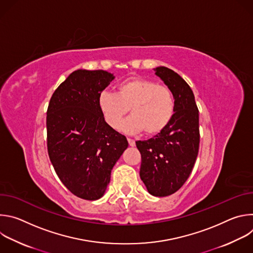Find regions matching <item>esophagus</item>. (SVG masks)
I'll return each mask as SVG.
<instances>
[{
	"label": "esophagus",
	"mask_w": 253,
	"mask_h": 253,
	"mask_svg": "<svg viewBox=\"0 0 253 253\" xmlns=\"http://www.w3.org/2000/svg\"><path fill=\"white\" fill-rule=\"evenodd\" d=\"M127 140H128V143H129V145H130V146H132V147H134V146H135V141H134L133 139L128 138Z\"/></svg>",
	"instance_id": "34e87169"
}]
</instances>
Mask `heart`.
Returning <instances> with one entry per match:
<instances>
[{
	"label": "heart",
	"mask_w": 253,
	"mask_h": 253,
	"mask_svg": "<svg viewBox=\"0 0 253 253\" xmlns=\"http://www.w3.org/2000/svg\"><path fill=\"white\" fill-rule=\"evenodd\" d=\"M98 107L106 123L113 129L119 128L130 109L132 116L122 124L121 130L127 133L144 130L147 135H156L171 122L175 102L166 86L148 79L130 78L118 84L116 94L101 92Z\"/></svg>",
	"instance_id": "obj_1"
}]
</instances>
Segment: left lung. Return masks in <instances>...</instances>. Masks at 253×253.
<instances>
[{"mask_svg": "<svg viewBox=\"0 0 253 253\" xmlns=\"http://www.w3.org/2000/svg\"><path fill=\"white\" fill-rule=\"evenodd\" d=\"M154 71L173 94L175 113L162 132L136 141V146L141 153V180L151 195L164 197L181 188L192 171L199 149V112L181 76L162 66Z\"/></svg>", "mask_w": 253, "mask_h": 253, "instance_id": "obj_1", "label": "left lung"}]
</instances>
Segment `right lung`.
<instances>
[{"label":"right lung","mask_w":253,"mask_h":253,"mask_svg":"<svg viewBox=\"0 0 253 253\" xmlns=\"http://www.w3.org/2000/svg\"><path fill=\"white\" fill-rule=\"evenodd\" d=\"M103 70H77L53 93L47 110V146L62 183L79 198H101L111 170L128 147L126 137L106 123L99 94L112 82Z\"/></svg>","instance_id":"1"}]
</instances>
